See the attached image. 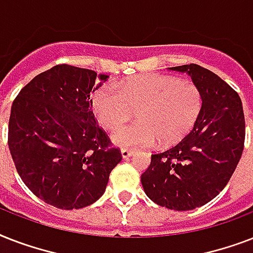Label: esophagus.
I'll return each instance as SVG.
<instances>
[{"instance_id":"1","label":"esophagus","mask_w":253,"mask_h":253,"mask_svg":"<svg viewBox=\"0 0 253 253\" xmlns=\"http://www.w3.org/2000/svg\"><path fill=\"white\" fill-rule=\"evenodd\" d=\"M121 155H122L123 159H127V158H131V156H134L135 152L130 150H122L121 151Z\"/></svg>"}]
</instances>
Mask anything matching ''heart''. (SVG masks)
<instances>
[{
  "mask_svg": "<svg viewBox=\"0 0 253 253\" xmlns=\"http://www.w3.org/2000/svg\"><path fill=\"white\" fill-rule=\"evenodd\" d=\"M93 109L99 123L113 128L139 110V123L118 127L110 139L117 147L136 150L172 146L186 136L196 125L202 109L200 87L189 81L163 75H144L106 84L95 91Z\"/></svg>",
  "mask_w": 253,
  "mask_h": 253,
  "instance_id": "b5f03b06",
  "label": "heart"
}]
</instances>
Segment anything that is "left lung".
I'll list each match as a JSON object with an SVG mask.
<instances>
[{"label": "left lung", "mask_w": 253, "mask_h": 253, "mask_svg": "<svg viewBox=\"0 0 253 253\" xmlns=\"http://www.w3.org/2000/svg\"><path fill=\"white\" fill-rule=\"evenodd\" d=\"M186 73L202 93L193 130L169 150L152 155L140 180L155 204L177 211L204 206L231 178L244 148L246 122L239 94L197 64L168 68Z\"/></svg>", "instance_id": "left-lung-1"}]
</instances>
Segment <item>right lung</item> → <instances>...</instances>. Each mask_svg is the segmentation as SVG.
<instances>
[{
    "instance_id": "right-lung-1",
    "label": "right lung",
    "mask_w": 253,
    "mask_h": 253,
    "mask_svg": "<svg viewBox=\"0 0 253 253\" xmlns=\"http://www.w3.org/2000/svg\"><path fill=\"white\" fill-rule=\"evenodd\" d=\"M107 79L55 65L34 77L13 102L10 154L26 186L45 204L63 210L94 204L122 160L91 111L90 94Z\"/></svg>"
}]
</instances>
